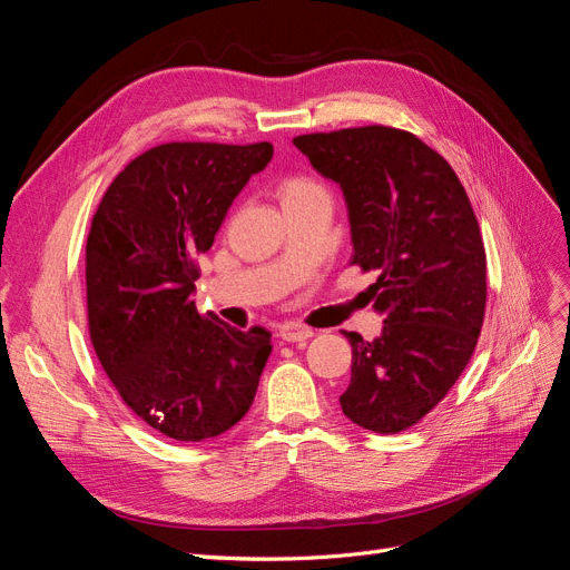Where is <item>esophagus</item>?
Here are the masks:
<instances>
[{"mask_svg":"<svg viewBox=\"0 0 570 570\" xmlns=\"http://www.w3.org/2000/svg\"><path fill=\"white\" fill-rule=\"evenodd\" d=\"M275 335H278L283 342H306L308 337H314V331L304 323L285 321L281 325H275Z\"/></svg>","mask_w":570,"mask_h":570,"instance_id":"obj_1","label":"esophagus"}]
</instances>
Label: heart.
Returning a JSON list of instances; mask_svg holds the SVG:
<instances>
[{
  "mask_svg": "<svg viewBox=\"0 0 570 570\" xmlns=\"http://www.w3.org/2000/svg\"><path fill=\"white\" fill-rule=\"evenodd\" d=\"M321 193H323V187L316 180L304 178V176L287 178L278 185V199H281L283 206L302 202L306 197H314V195H321Z\"/></svg>",
  "mask_w": 570,
  "mask_h": 570,
  "instance_id": "b5f03b06",
  "label": "heart"
}]
</instances>
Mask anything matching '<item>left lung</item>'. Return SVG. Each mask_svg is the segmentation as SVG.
Here are the masks:
<instances>
[{"label":"left lung","instance_id":"8db88e82","mask_svg":"<svg viewBox=\"0 0 570 570\" xmlns=\"http://www.w3.org/2000/svg\"><path fill=\"white\" fill-rule=\"evenodd\" d=\"M295 147L347 202L352 264L383 333L352 344L340 404L373 433H402L459 381L485 318L488 264L478 218L454 168L416 135L387 126L295 137Z\"/></svg>","mask_w":570,"mask_h":570}]
</instances>
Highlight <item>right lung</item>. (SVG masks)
Masks as SVG:
<instances>
[{
    "label": "right lung",
    "instance_id": "1",
    "mask_svg": "<svg viewBox=\"0 0 570 570\" xmlns=\"http://www.w3.org/2000/svg\"><path fill=\"white\" fill-rule=\"evenodd\" d=\"M271 157L268 142L159 145L97 206L85 247L92 347L120 400L166 438H218L254 402L271 333L199 314L193 295L197 256Z\"/></svg>",
    "mask_w": 570,
    "mask_h": 570
}]
</instances>
